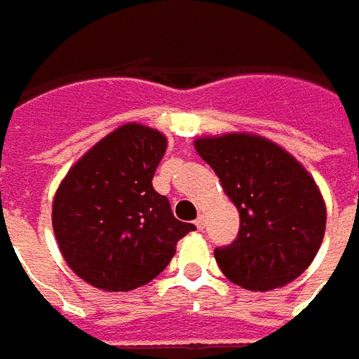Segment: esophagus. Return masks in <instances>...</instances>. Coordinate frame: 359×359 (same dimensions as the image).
I'll return each mask as SVG.
<instances>
[{"mask_svg":"<svg viewBox=\"0 0 359 359\" xmlns=\"http://www.w3.org/2000/svg\"><path fill=\"white\" fill-rule=\"evenodd\" d=\"M196 226H198V229L205 228V217H203V215H200V217L196 219Z\"/></svg>","mask_w":359,"mask_h":359,"instance_id":"34e87169","label":"esophagus"}]
</instances>
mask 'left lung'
<instances>
[{"mask_svg": "<svg viewBox=\"0 0 359 359\" xmlns=\"http://www.w3.org/2000/svg\"><path fill=\"white\" fill-rule=\"evenodd\" d=\"M240 212L238 238L214 255L229 282L268 292L313 262L325 231L322 194L302 163L259 135L229 133L196 142Z\"/></svg>", "mask_w": 359, "mask_h": 359, "instance_id": "obj_1", "label": "left lung"}]
</instances>
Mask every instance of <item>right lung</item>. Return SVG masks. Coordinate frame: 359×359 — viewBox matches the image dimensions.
I'll use <instances>...</instances> for the list:
<instances>
[{
  "label": "right lung",
  "instance_id": "obj_1",
  "mask_svg": "<svg viewBox=\"0 0 359 359\" xmlns=\"http://www.w3.org/2000/svg\"><path fill=\"white\" fill-rule=\"evenodd\" d=\"M168 140L140 123L121 126L67 172L53 200V231L67 266L107 292H130L159 276L175 243L196 229L173 217L151 180Z\"/></svg>",
  "mask_w": 359,
  "mask_h": 359
}]
</instances>
